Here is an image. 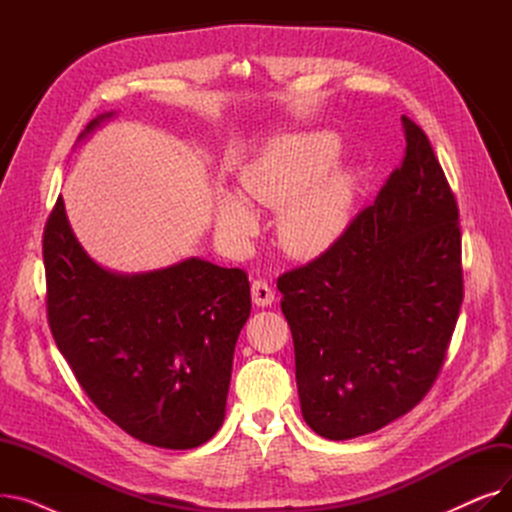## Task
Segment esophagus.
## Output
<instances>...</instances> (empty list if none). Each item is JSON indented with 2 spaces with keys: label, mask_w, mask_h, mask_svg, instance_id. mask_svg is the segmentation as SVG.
I'll use <instances>...</instances> for the list:
<instances>
[{
  "label": "esophagus",
  "mask_w": 512,
  "mask_h": 512,
  "mask_svg": "<svg viewBox=\"0 0 512 512\" xmlns=\"http://www.w3.org/2000/svg\"><path fill=\"white\" fill-rule=\"evenodd\" d=\"M251 299L257 307H270L274 303V290L265 280H255L251 286Z\"/></svg>",
  "instance_id": "1"
}]
</instances>
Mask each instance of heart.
Masks as SVG:
<instances>
[{"label":"heart","mask_w":512,"mask_h":512,"mask_svg":"<svg viewBox=\"0 0 512 512\" xmlns=\"http://www.w3.org/2000/svg\"><path fill=\"white\" fill-rule=\"evenodd\" d=\"M338 153L340 141L330 132L278 139L242 170L245 197L228 188L215 195V228L236 247L249 242L259 230L251 200L280 209L278 242L290 257L324 255L348 228L359 193L357 172L332 166Z\"/></svg>","instance_id":"b5f03b06"}]
</instances>
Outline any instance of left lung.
I'll list each match as a JSON object with an SVG mask.
<instances>
[{
	"instance_id": "8db88e82",
	"label": "left lung",
	"mask_w": 512,
	"mask_h": 512,
	"mask_svg": "<svg viewBox=\"0 0 512 512\" xmlns=\"http://www.w3.org/2000/svg\"><path fill=\"white\" fill-rule=\"evenodd\" d=\"M336 245L278 278L301 413L351 440L409 413L432 388L463 303L459 209L425 132Z\"/></svg>"
}]
</instances>
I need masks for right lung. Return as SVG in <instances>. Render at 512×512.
I'll return each instance as SVG.
<instances>
[{"label": "right lung", "instance_id": "right-lung-1", "mask_svg": "<svg viewBox=\"0 0 512 512\" xmlns=\"http://www.w3.org/2000/svg\"><path fill=\"white\" fill-rule=\"evenodd\" d=\"M114 116H97L78 141ZM43 263L51 334L95 407L151 446L211 440L251 315L247 274L199 257L139 274L107 270L78 242L62 197L45 226Z\"/></svg>", "mask_w": 512, "mask_h": 512}]
</instances>
